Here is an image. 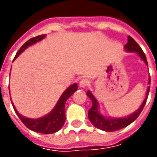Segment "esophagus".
<instances>
[{
    "label": "esophagus",
    "instance_id": "34e87169",
    "mask_svg": "<svg viewBox=\"0 0 157 157\" xmlns=\"http://www.w3.org/2000/svg\"><path fill=\"white\" fill-rule=\"evenodd\" d=\"M89 82L87 79H82L81 81H80V83H79V85L81 87H86V86H88Z\"/></svg>",
    "mask_w": 157,
    "mask_h": 157
}]
</instances>
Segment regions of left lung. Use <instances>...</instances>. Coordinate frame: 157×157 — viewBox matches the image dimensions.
I'll return each mask as SVG.
<instances>
[{
	"mask_svg": "<svg viewBox=\"0 0 157 157\" xmlns=\"http://www.w3.org/2000/svg\"><path fill=\"white\" fill-rule=\"evenodd\" d=\"M125 50L127 52H135L136 54H138L139 56L140 57L143 61L145 62L146 65H148L147 59L145 57V55L141 49V48L139 46V44L135 41V39H132L130 36L128 37V43L124 45ZM149 85L151 84V77L149 78ZM149 92H150V86L147 88V92H146V97L144 99V101L142 102L140 107L139 108L135 113H131L130 115L124 117V118H107L105 116L102 115L98 110V100L96 99L94 96L92 95V92L88 91L86 92V95L88 96V98L91 99L92 102V106L88 111V118L90 122L92 124L95 126L96 128L102 129L107 132H113L121 129L124 128L128 124H130L131 123L135 121L136 118H138V116L140 114V113L144 109L145 105V102L147 100Z\"/></svg>",
	"mask_w": 157,
	"mask_h": 157,
	"instance_id": "obj_1",
	"label": "left lung"
}]
</instances>
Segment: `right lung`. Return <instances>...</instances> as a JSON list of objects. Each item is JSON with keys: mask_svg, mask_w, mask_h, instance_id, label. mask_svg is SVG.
<instances>
[{"mask_svg": "<svg viewBox=\"0 0 157 157\" xmlns=\"http://www.w3.org/2000/svg\"><path fill=\"white\" fill-rule=\"evenodd\" d=\"M45 35H39L34 38L30 39L29 41H27L22 45L21 48L19 49L18 52L16 54L15 59L22 52L25 50L26 48L29 46L34 44L37 42L40 41L44 39ZM13 59V60H14ZM77 90V84L75 83L73 85L70 86L68 88L63 92L61 97L59 99L58 102L56 103L55 108L52 109V111L47 115L44 116L42 118H25L24 116L21 115L16 109L15 106L12 102L13 109L15 110L16 113L17 114L19 118L21 119V121L24 124L27 128L31 129L33 131L41 133V134H53L55 132L59 131L60 128L63 127V125L65 124V102L67 101V99Z\"/></svg>", "mask_w": 157, "mask_h": 157, "instance_id": "add662e5", "label": "right lung"}]
</instances>
